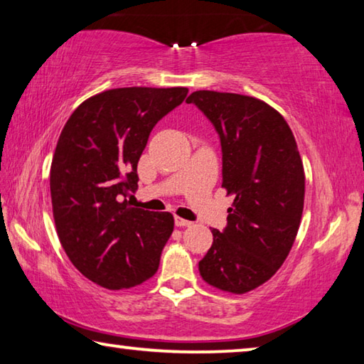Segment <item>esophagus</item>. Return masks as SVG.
<instances>
[{"mask_svg": "<svg viewBox=\"0 0 364 364\" xmlns=\"http://www.w3.org/2000/svg\"><path fill=\"white\" fill-rule=\"evenodd\" d=\"M175 226H178V228H189V226H193V223L188 221V220H183V218H180V216H175Z\"/></svg>", "mask_w": 364, "mask_h": 364, "instance_id": "esophagus-1", "label": "esophagus"}]
</instances>
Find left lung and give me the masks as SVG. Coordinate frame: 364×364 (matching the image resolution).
<instances>
[{
    "instance_id": "1",
    "label": "left lung",
    "mask_w": 364,
    "mask_h": 364,
    "mask_svg": "<svg viewBox=\"0 0 364 364\" xmlns=\"http://www.w3.org/2000/svg\"><path fill=\"white\" fill-rule=\"evenodd\" d=\"M186 103L220 134L221 188L235 197L199 272L213 288L245 294L282 267L296 240L306 191L299 151L285 117L259 98L196 90Z\"/></svg>"
}]
</instances>
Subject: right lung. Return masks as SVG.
<instances>
[{
	"instance_id": "add662e5",
	"label": "right lung",
	"mask_w": 364,
	"mask_h": 364,
	"mask_svg": "<svg viewBox=\"0 0 364 364\" xmlns=\"http://www.w3.org/2000/svg\"><path fill=\"white\" fill-rule=\"evenodd\" d=\"M186 87H119L73 111L50 164V199L65 253L107 289L149 280L173 232V215L130 207L136 165L157 121L181 105Z\"/></svg>"
}]
</instances>
